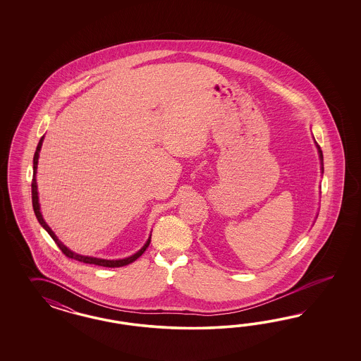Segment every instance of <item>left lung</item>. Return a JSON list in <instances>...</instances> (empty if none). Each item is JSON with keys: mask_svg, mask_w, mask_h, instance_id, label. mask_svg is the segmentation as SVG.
I'll list each match as a JSON object with an SVG mask.
<instances>
[{"mask_svg": "<svg viewBox=\"0 0 361 361\" xmlns=\"http://www.w3.org/2000/svg\"><path fill=\"white\" fill-rule=\"evenodd\" d=\"M317 151H319V157H320V161H322V165H323V152H322V149H320V147L317 145ZM322 172H323V166H322Z\"/></svg>", "mask_w": 361, "mask_h": 361, "instance_id": "left-lung-1", "label": "left lung"}]
</instances>
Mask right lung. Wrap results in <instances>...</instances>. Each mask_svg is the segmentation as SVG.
<instances>
[{"label":"right lung","instance_id":"obj_1","mask_svg":"<svg viewBox=\"0 0 361 361\" xmlns=\"http://www.w3.org/2000/svg\"><path fill=\"white\" fill-rule=\"evenodd\" d=\"M42 142H44V136L41 137V140L37 145V149L34 153L33 159V180H32V201H33V209L34 213H35V217L38 219V222L41 224V226L44 228L50 237L54 240L55 243L58 245V247L62 250V252L65 254L66 257L71 258V259H75L79 262L90 263V264H98V266H103V267H121V266H126V264H130V263L135 262L142 252L147 250V247L149 246V242H151V237L148 238V240L145 242V245L142 246V249L137 252H135L131 257L128 258H123V259H102V258H94V257H86V255H80L77 252H71L70 249H67L65 245L58 240V237L55 235L54 231L49 228V225L44 222V217L41 214V209H39V202H38V189H37V165H38V157H39V151H41V147H42Z\"/></svg>","mask_w":361,"mask_h":361}]
</instances>
